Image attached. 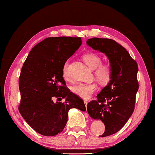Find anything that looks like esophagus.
I'll use <instances>...</instances> for the list:
<instances>
[{"instance_id": "esophagus-1", "label": "esophagus", "mask_w": 155, "mask_h": 155, "mask_svg": "<svg viewBox=\"0 0 155 155\" xmlns=\"http://www.w3.org/2000/svg\"><path fill=\"white\" fill-rule=\"evenodd\" d=\"M84 104H85V107H87V103H88V101H87V100H84Z\"/></svg>"}]
</instances>
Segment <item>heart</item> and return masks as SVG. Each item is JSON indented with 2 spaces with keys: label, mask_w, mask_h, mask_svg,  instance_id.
Masks as SVG:
<instances>
[{
  "label": "heart",
  "mask_w": 155,
  "mask_h": 155,
  "mask_svg": "<svg viewBox=\"0 0 155 155\" xmlns=\"http://www.w3.org/2000/svg\"><path fill=\"white\" fill-rule=\"evenodd\" d=\"M84 62L90 69L94 70V75L97 80L101 84H105L109 83L113 75V68L109 63H102L101 59L98 55L94 53H87L82 56ZM68 63H65L63 68V75L68 78ZM98 86L95 82L90 83H79L73 87V92L78 97L82 99H88L96 92Z\"/></svg>",
  "instance_id": "obj_1"
}]
</instances>
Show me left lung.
Instances as JSON below:
<instances>
[{
	"mask_svg": "<svg viewBox=\"0 0 155 155\" xmlns=\"http://www.w3.org/2000/svg\"><path fill=\"white\" fill-rule=\"evenodd\" d=\"M87 44L104 53L113 68L111 80L97 95V100L87 104L89 115L105 126L100 137L109 136L120 130L134 111L138 66L126 48L113 39L91 38Z\"/></svg>",
	"mask_w": 155,
	"mask_h": 155,
	"instance_id": "obj_1",
	"label": "left lung"
}]
</instances>
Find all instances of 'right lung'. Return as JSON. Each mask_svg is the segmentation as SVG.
<instances>
[{"label":"right lung","instance_id":"1","mask_svg":"<svg viewBox=\"0 0 155 155\" xmlns=\"http://www.w3.org/2000/svg\"><path fill=\"white\" fill-rule=\"evenodd\" d=\"M81 44L80 37L46 38L31 50L23 64L19 111L39 134L54 136L62 132L72 108L86 111L83 100L70 92L63 78L65 62ZM62 98L64 103L60 101Z\"/></svg>","mask_w":155,"mask_h":155}]
</instances>
